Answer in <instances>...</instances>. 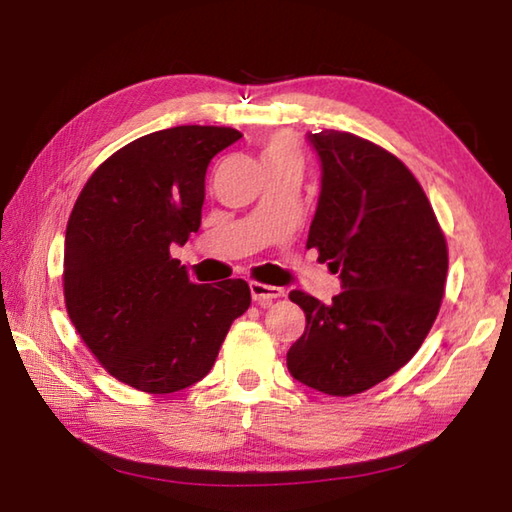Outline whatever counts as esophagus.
Listing matches in <instances>:
<instances>
[{
    "mask_svg": "<svg viewBox=\"0 0 512 512\" xmlns=\"http://www.w3.org/2000/svg\"><path fill=\"white\" fill-rule=\"evenodd\" d=\"M250 295L259 306H271L275 300L284 297V288L280 286H268L262 282H250Z\"/></svg>",
    "mask_w": 512,
    "mask_h": 512,
    "instance_id": "obj_1",
    "label": "esophagus"
}]
</instances>
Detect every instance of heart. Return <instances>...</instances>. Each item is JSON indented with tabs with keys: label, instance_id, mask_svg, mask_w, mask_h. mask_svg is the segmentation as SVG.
<instances>
[{
	"label": "heart",
	"instance_id": "b5f03b06",
	"mask_svg": "<svg viewBox=\"0 0 512 512\" xmlns=\"http://www.w3.org/2000/svg\"><path fill=\"white\" fill-rule=\"evenodd\" d=\"M264 163H284V161H300V150L291 136L273 134L268 136L262 147Z\"/></svg>",
	"mask_w": 512,
	"mask_h": 512
}]
</instances>
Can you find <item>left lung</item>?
I'll return each mask as SVG.
<instances>
[{"mask_svg":"<svg viewBox=\"0 0 512 512\" xmlns=\"http://www.w3.org/2000/svg\"><path fill=\"white\" fill-rule=\"evenodd\" d=\"M309 141L322 161V190L306 248L340 271L342 293L331 304L288 293L306 327L286 367L322 394L353 396L423 345L445 293L448 244L421 183L392 152L336 129Z\"/></svg>","mask_w":512,"mask_h":512,"instance_id":"left-lung-1","label":"left lung"}]
</instances>
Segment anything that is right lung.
Wrapping results in <instances>:
<instances>
[{"instance_id":"obj_1","label":"right lung","mask_w":512,"mask_h":512,"mask_svg":"<svg viewBox=\"0 0 512 512\" xmlns=\"http://www.w3.org/2000/svg\"><path fill=\"white\" fill-rule=\"evenodd\" d=\"M239 138L212 125L141 136L100 163L76 199L64 237V304L120 383L147 394L194 385L250 306L244 280L194 284L170 255L201 226L212 156Z\"/></svg>"}]
</instances>
